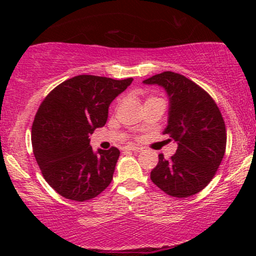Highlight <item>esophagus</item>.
<instances>
[{
	"instance_id": "obj_1",
	"label": "esophagus",
	"mask_w": 256,
	"mask_h": 256,
	"mask_svg": "<svg viewBox=\"0 0 256 256\" xmlns=\"http://www.w3.org/2000/svg\"><path fill=\"white\" fill-rule=\"evenodd\" d=\"M126 150H131V152H140V150H142V148H140V146H125Z\"/></svg>"
}]
</instances>
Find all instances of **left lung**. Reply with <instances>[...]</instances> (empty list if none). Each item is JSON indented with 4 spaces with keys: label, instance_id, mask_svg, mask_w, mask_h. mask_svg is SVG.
Here are the masks:
<instances>
[{
    "label": "left lung",
    "instance_id": "8db88e82",
    "mask_svg": "<svg viewBox=\"0 0 256 256\" xmlns=\"http://www.w3.org/2000/svg\"><path fill=\"white\" fill-rule=\"evenodd\" d=\"M143 83L165 89L168 120L164 134L178 144L168 160L158 155L152 182L173 198L195 195L212 180L224 158L226 128L222 113L202 88L178 73L162 72Z\"/></svg>",
    "mask_w": 256,
    "mask_h": 256
}]
</instances>
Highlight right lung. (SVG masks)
<instances>
[{"label": "right lung", "mask_w": 256, "mask_h": 256, "mask_svg": "<svg viewBox=\"0 0 256 256\" xmlns=\"http://www.w3.org/2000/svg\"><path fill=\"white\" fill-rule=\"evenodd\" d=\"M82 74L58 85L40 104L32 125V148L44 179L64 198L83 202L113 179L120 152H94L89 134L104 126L113 100L132 83Z\"/></svg>", "instance_id": "add662e5"}]
</instances>
